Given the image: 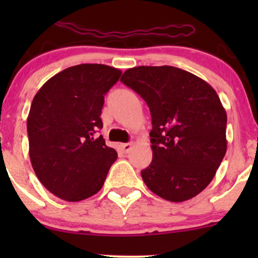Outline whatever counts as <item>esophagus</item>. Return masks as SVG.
Returning a JSON list of instances; mask_svg holds the SVG:
<instances>
[{"label":"esophagus","instance_id":"obj_1","mask_svg":"<svg viewBox=\"0 0 258 258\" xmlns=\"http://www.w3.org/2000/svg\"><path fill=\"white\" fill-rule=\"evenodd\" d=\"M131 147H132V144H131V142H128V144H122V145H121L122 151H123L124 153L128 152V151L131 150Z\"/></svg>","mask_w":258,"mask_h":258}]
</instances>
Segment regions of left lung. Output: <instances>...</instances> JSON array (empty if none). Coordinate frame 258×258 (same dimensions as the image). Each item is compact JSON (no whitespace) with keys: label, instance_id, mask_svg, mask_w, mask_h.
I'll return each instance as SVG.
<instances>
[{"label":"left lung","instance_id":"8db88e82","mask_svg":"<svg viewBox=\"0 0 258 258\" xmlns=\"http://www.w3.org/2000/svg\"><path fill=\"white\" fill-rule=\"evenodd\" d=\"M121 82L144 98L152 117V162L141 171L146 186L171 202L197 196L227 150V114L216 91L172 66L128 69Z\"/></svg>","mask_w":258,"mask_h":258}]
</instances>
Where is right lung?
Listing matches in <instances>:
<instances>
[{
  "instance_id": "obj_1",
  "label": "right lung",
  "mask_w": 258,
  "mask_h": 258,
  "mask_svg": "<svg viewBox=\"0 0 258 258\" xmlns=\"http://www.w3.org/2000/svg\"><path fill=\"white\" fill-rule=\"evenodd\" d=\"M114 67L82 63L51 77L31 103L30 158L41 183L64 201L97 194L116 161L114 148L96 132L105 95L121 77Z\"/></svg>"
}]
</instances>
